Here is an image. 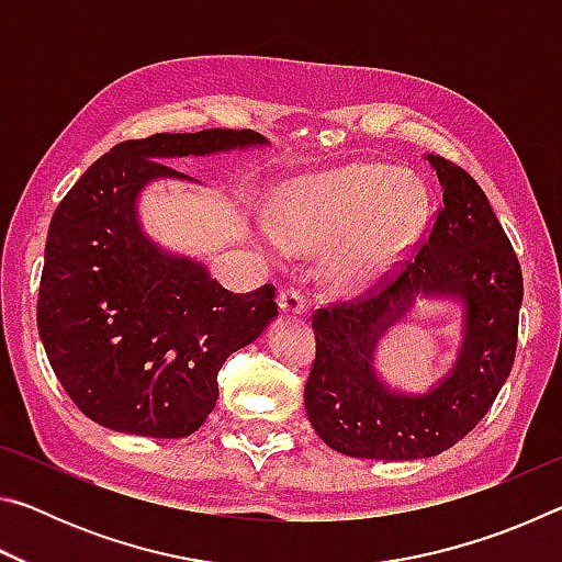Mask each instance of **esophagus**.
<instances>
[{"instance_id": "obj_1", "label": "esophagus", "mask_w": 562, "mask_h": 562, "mask_svg": "<svg viewBox=\"0 0 562 562\" xmlns=\"http://www.w3.org/2000/svg\"><path fill=\"white\" fill-rule=\"evenodd\" d=\"M278 307L284 315H304V312H307V302H304L300 290L284 288L278 294Z\"/></svg>"}]
</instances>
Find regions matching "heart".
Masks as SVG:
<instances>
[{"mask_svg":"<svg viewBox=\"0 0 562 562\" xmlns=\"http://www.w3.org/2000/svg\"><path fill=\"white\" fill-rule=\"evenodd\" d=\"M429 221V195L404 170L355 164L290 180L274 217H260L258 237L272 258L292 250L325 255V278L337 290H359L392 268Z\"/></svg>","mask_w":562,"mask_h":562,"instance_id":"heart-1","label":"heart"}]
</instances>
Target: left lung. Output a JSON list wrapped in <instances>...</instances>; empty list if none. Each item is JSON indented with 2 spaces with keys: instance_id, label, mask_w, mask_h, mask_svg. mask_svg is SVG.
<instances>
[{
  "instance_id": "obj_1",
  "label": "left lung",
  "mask_w": 562,
  "mask_h": 562,
  "mask_svg": "<svg viewBox=\"0 0 562 562\" xmlns=\"http://www.w3.org/2000/svg\"><path fill=\"white\" fill-rule=\"evenodd\" d=\"M426 158L443 188L429 240L376 292L312 315L317 357L304 408L319 439L351 459L414 461L451 449L486 416L516 359L522 274L513 245L481 186L451 160ZM418 293L462 302L464 341L429 393L406 395L378 376L373 351Z\"/></svg>"
}]
</instances>
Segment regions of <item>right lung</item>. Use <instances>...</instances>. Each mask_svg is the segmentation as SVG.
Masks as SVG:
<instances>
[{
    "mask_svg": "<svg viewBox=\"0 0 562 562\" xmlns=\"http://www.w3.org/2000/svg\"><path fill=\"white\" fill-rule=\"evenodd\" d=\"M268 146L255 131L207 128L123 140L64 195L46 235L36 325L71 402L106 429L183 439L217 402V372L278 317L272 284L237 294L205 262L150 240L138 195L193 180L168 158Z\"/></svg>",
    "mask_w": 562,
    "mask_h": 562,
    "instance_id": "right-lung-1",
    "label": "right lung"
}]
</instances>
